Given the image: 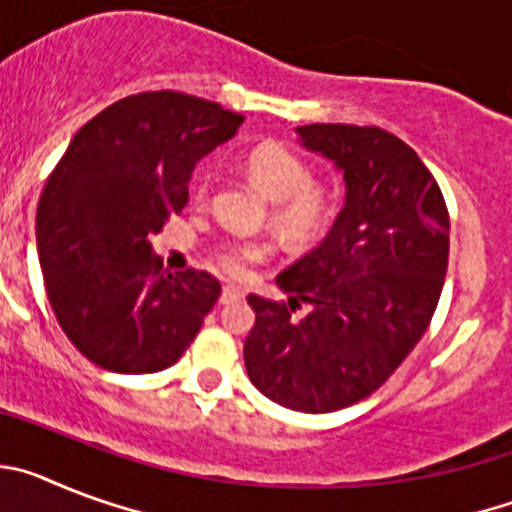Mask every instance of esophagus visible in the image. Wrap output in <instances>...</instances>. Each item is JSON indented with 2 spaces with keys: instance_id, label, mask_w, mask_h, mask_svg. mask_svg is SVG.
<instances>
[{
  "instance_id": "1",
  "label": "esophagus",
  "mask_w": 512,
  "mask_h": 512,
  "mask_svg": "<svg viewBox=\"0 0 512 512\" xmlns=\"http://www.w3.org/2000/svg\"><path fill=\"white\" fill-rule=\"evenodd\" d=\"M238 297H243V289L233 287V284H225L223 295H220V302H223V305H228V302L238 300Z\"/></svg>"
}]
</instances>
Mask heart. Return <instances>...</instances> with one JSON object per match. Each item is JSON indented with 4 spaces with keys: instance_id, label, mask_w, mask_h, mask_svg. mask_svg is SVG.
<instances>
[{
    "instance_id": "1",
    "label": "heart",
    "mask_w": 512,
    "mask_h": 512,
    "mask_svg": "<svg viewBox=\"0 0 512 512\" xmlns=\"http://www.w3.org/2000/svg\"><path fill=\"white\" fill-rule=\"evenodd\" d=\"M246 174L261 192L269 194L271 223L287 238H310L328 223L333 205H336V187L328 182L312 179V169L295 148L284 146L279 140H266L251 148L246 156ZM212 187V174L197 176L192 197L197 205L207 202ZM269 256V246L253 238H220L210 246V261L228 277H243L253 264Z\"/></svg>"
}]
</instances>
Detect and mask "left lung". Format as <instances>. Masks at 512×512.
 <instances>
[{
    "mask_svg": "<svg viewBox=\"0 0 512 512\" xmlns=\"http://www.w3.org/2000/svg\"><path fill=\"white\" fill-rule=\"evenodd\" d=\"M336 161L346 205L328 238L277 277L289 302L251 295L243 359L256 390L333 413L379 390L431 325L449 269V207L418 153L374 125H302ZM310 304L300 321L297 306Z\"/></svg>",
    "mask_w": 512,
    "mask_h": 512,
    "instance_id": "left-lung-1",
    "label": "left lung"
}]
</instances>
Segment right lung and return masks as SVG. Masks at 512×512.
Returning a JSON list of instances; mask_svg holds the SVG:
<instances>
[{
  "instance_id": "right-lung-1",
  "label": "right lung",
  "mask_w": 512,
  "mask_h": 512,
  "mask_svg": "<svg viewBox=\"0 0 512 512\" xmlns=\"http://www.w3.org/2000/svg\"><path fill=\"white\" fill-rule=\"evenodd\" d=\"M241 122L192 94H130L94 115L51 171L35 215L45 295L92 364L161 372L200 333L220 282L161 271L148 238L184 210L194 164Z\"/></svg>"
}]
</instances>
